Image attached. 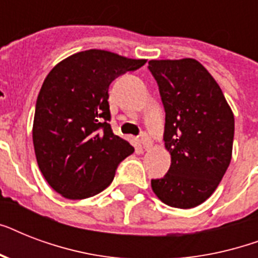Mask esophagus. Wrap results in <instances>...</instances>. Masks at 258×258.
Instances as JSON below:
<instances>
[{
    "label": "esophagus",
    "instance_id": "obj_1",
    "mask_svg": "<svg viewBox=\"0 0 258 258\" xmlns=\"http://www.w3.org/2000/svg\"><path fill=\"white\" fill-rule=\"evenodd\" d=\"M141 143H142V146H143V149H145V150L150 149V147H151V145H153V142H151V139H150L147 134H142Z\"/></svg>",
    "mask_w": 258,
    "mask_h": 258
}]
</instances>
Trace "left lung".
Instances as JSON below:
<instances>
[{
  "label": "left lung",
  "instance_id": "left-lung-1",
  "mask_svg": "<svg viewBox=\"0 0 258 258\" xmlns=\"http://www.w3.org/2000/svg\"><path fill=\"white\" fill-rule=\"evenodd\" d=\"M149 70L165 107L163 141L171 155L167 174L151 179V187L171 208H196L228 170L234 115L214 78L194 58L150 60Z\"/></svg>",
  "mask_w": 258,
  "mask_h": 258
}]
</instances>
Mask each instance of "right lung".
Instances as JSON below:
<instances>
[{
  "label": "right lung",
  "mask_w": 258,
  "mask_h": 258,
  "mask_svg": "<svg viewBox=\"0 0 258 258\" xmlns=\"http://www.w3.org/2000/svg\"><path fill=\"white\" fill-rule=\"evenodd\" d=\"M145 64L89 49L64 58L45 78L34 111V154L46 182L64 198L103 191L117 165L134 153L111 130L108 88L117 76Z\"/></svg>",
  "instance_id": "add662e5"
}]
</instances>
